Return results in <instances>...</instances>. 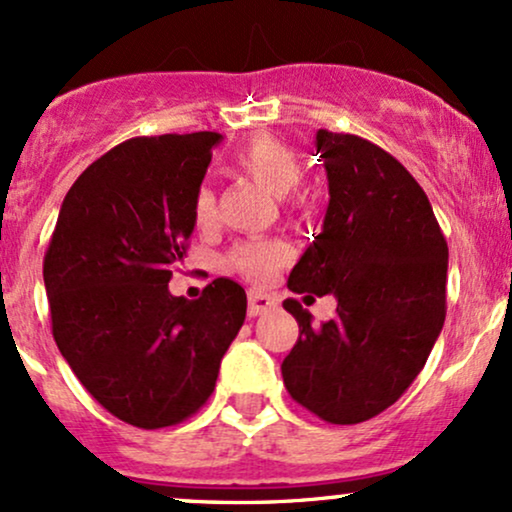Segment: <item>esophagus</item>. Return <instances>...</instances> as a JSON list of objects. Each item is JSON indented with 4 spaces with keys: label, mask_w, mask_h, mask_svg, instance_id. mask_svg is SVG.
I'll list each match as a JSON object with an SVG mask.
<instances>
[{
    "label": "esophagus",
    "mask_w": 512,
    "mask_h": 512,
    "mask_svg": "<svg viewBox=\"0 0 512 512\" xmlns=\"http://www.w3.org/2000/svg\"><path fill=\"white\" fill-rule=\"evenodd\" d=\"M274 308H276V301H274L272 296H267V293H264V291L252 289L248 293V315L250 317L264 315V313H269V310H274Z\"/></svg>",
    "instance_id": "1"
}]
</instances>
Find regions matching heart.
<instances>
[{"instance_id": "b5f03b06", "label": "heart", "mask_w": 512, "mask_h": 512, "mask_svg": "<svg viewBox=\"0 0 512 512\" xmlns=\"http://www.w3.org/2000/svg\"><path fill=\"white\" fill-rule=\"evenodd\" d=\"M236 163L240 170L262 182L269 192L276 197L291 195L293 190L301 182V161L293 154L286 144L276 142L272 137H257L250 144H245L238 151ZM214 192L207 185H202L197 190L195 202H192V216L197 223H209L214 216ZM289 260V250L281 240H269V238H257L248 240V243H240L233 248L228 255L231 267L248 276L252 281H264L269 279L276 269Z\"/></svg>"}]
</instances>
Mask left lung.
<instances>
[{
	"label": "left lung",
	"instance_id": "8db88e82",
	"mask_svg": "<svg viewBox=\"0 0 512 512\" xmlns=\"http://www.w3.org/2000/svg\"><path fill=\"white\" fill-rule=\"evenodd\" d=\"M315 149L330 204L289 289L332 293L337 315L313 327V315L286 298L301 337L281 375L322 421L361 424L404 395L443 330L448 243L426 192L395 156L327 129H317Z\"/></svg>",
	"mask_w": 512,
	"mask_h": 512
}]
</instances>
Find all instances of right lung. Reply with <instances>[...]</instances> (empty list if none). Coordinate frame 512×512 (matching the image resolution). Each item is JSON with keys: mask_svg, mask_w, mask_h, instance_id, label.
I'll list each match as a JSON object with an SVG mask.
<instances>
[{"mask_svg": "<svg viewBox=\"0 0 512 512\" xmlns=\"http://www.w3.org/2000/svg\"><path fill=\"white\" fill-rule=\"evenodd\" d=\"M221 139L192 132L117 144L76 178L45 252L57 349L98 404L146 431L207 402L245 322L236 281L214 279L197 301L168 291Z\"/></svg>", "mask_w": 512, "mask_h": 512, "instance_id": "add662e5", "label": "right lung"}]
</instances>
